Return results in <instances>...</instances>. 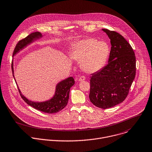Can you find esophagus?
Wrapping results in <instances>:
<instances>
[{"label": "esophagus", "instance_id": "esophagus-1", "mask_svg": "<svg viewBox=\"0 0 152 152\" xmlns=\"http://www.w3.org/2000/svg\"><path fill=\"white\" fill-rule=\"evenodd\" d=\"M85 80V77L83 76H80V77H79V79H78V80H79V82H82V81H83V80Z\"/></svg>", "mask_w": 152, "mask_h": 152}]
</instances>
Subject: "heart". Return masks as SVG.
<instances>
[{
    "label": "heart",
    "instance_id": "1",
    "mask_svg": "<svg viewBox=\"0 0 152 152\" xmlns=\"http://www.w3.org/2000/svg\"><path fill=\"white\" fill-rule=\"evenodd\" d=\"M109 54V48L106 43L87 38L76 42L70 55L80 61V67L85 72L93 73L104 66Z\"/></svg>",
    "mask_w": 152,
    "mask_h": 152
}]
</instances>
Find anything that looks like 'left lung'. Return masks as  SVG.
<instances>
[{
    "label": "left lung",
    "mask_w": 152,
    "mask_h": 152,
    "mask_svg": "<svg viewBox=\"0 0 152 152\" xmlns=\"http://www.w3.org/2000/svg\"><path fill=\"white\" fill-rule=\"evenodd\" d=\"M112 45L108 64L92 73L90 80L91 102L97 107H113L126 98L134 80L136 60L130 44L119 33L103 28Z\"/></svg>",
    "instance_id": "8db88e82"
}]
</instances>
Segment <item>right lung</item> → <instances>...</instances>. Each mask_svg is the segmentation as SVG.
Returning a JSON list of instances; mask_svg holds the SVG:
<instances>
[{
    "instance_id": "right-lung-1",
    "label": "right lung",
    "mask_w": 152,
    "mask_h": 152,
    "mask_svg": "<svg viewBox=\"0 0 152 152\" xmlns=\"http://www.w3.org/2000/svg\"><path fill=\"white\" fill-rule=\"evenodd\" d=\"M42 37V34L39 31L31 33L26 38L21 40L17 44L14 50L13 56L18 53L20 50L31 44L33 42L39 40ZM14 63L12 64V69L13 76L14 77ZM14 79L15 80V77ZM16 82V80H15ZM75 80L73 77H69L66 79L60 81L57 83L56 87V91L54 96L48 100L42 102H32L27 99L24 95L22 94L20 89L19 92L21 98L24 102L29 106L33 107L35 109L43 112L46 113H56L63 109L67 104L69 98V93L70 88L74 85Z\"/></svg>"
}]
</instances>
